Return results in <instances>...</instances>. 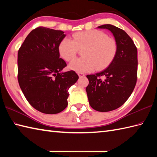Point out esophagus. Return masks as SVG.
<instances>
[{
    "label": "esophagus",
    "mask_w": 157,
    "mask_h": 157,
    "mask_svg": "<svg viewBox=\"0 0 157 157\" xmlns=\"http://www.w3.org/2000/svg\"><path fill=\"white\" fill-rule=\"evenodd\" d=\"M78 75H79V78H83V77L85 76V74H84V73H78Z\"/></svg>",
    "instance_id": "34e87169"
}]
</instances>
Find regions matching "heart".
<instances>
[{
	"mask_svg": "<svg viewBox=\"0 0 157 157\" xmlns=\"http://www.w3.org/2000/svg\"><path fill=\"white\" fill-rule=\"evenodd\" d=\"M73 40L65 38L59 46L62 57L67 61L75 57L79 48H86L84 57L75 59L69 64V68L78 73L91 71L106 67L114 59L117 45L113 38L98 30H90L75 33Z\"/></svg>",
	"mask_w": 157,
	"mask_h": 157,
	"instance_id": "heart-1",
	"label": "heart"
}]
</instances>
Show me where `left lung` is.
Here are the masks:
<instances>
[{
	"label": "left lung",
	"mask_w": 157,
	"mask_h": 157,
	"mask_svg": "<svg viewBox=\"0 0 157 157\" xmlns=\"http://www.w3.org/2000/svg\"><path fill=\"white\" fill-rule=\"evenodd\" d=\"M98 28L106 29L112 33L117 51L107 68L86 75L89 84L86 90L92 109L108 112L124 104L134 90L137 81L138 51L132 38L123 29L111 24L100 25Z\"/></svg>",
	"instance_id": "obj_1"
}]
</instances>
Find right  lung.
Instances as JSON below:
<instances>
[{
  "label": "right lung",
  "mask_w": 157,
  "mask_h": 157,
  "mask_svg": "<svg viewBox=\"0 0 157 157\" xmlns=\"http://www.w3.org/2000/svg\"><path fill=\"white\" fill-rule=\"evenodd\" d=\"M61 30L39 27L29 33L18 51V82L33 107L56 114L68 105V90L78 81L74 71L62 72L67 64L59 46L65 37Z\"/></svg>",
  "instance_id": "right-lung-1"
}]
</instances>
